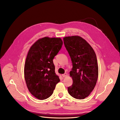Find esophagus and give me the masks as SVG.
<instances>
[{
  "mask_svg": "<svg viewBox=\"0 0 120 120\" xmlns=\"http://www.w3.org/2000/svg\"><path fill=\"white\" fill-rule=\"evenodd\" d=\"M68 75V73H64V74H63L62 75V76L63 77V78H65V77H67V76Z\"/></svg>",
  "mask_w": 120,
  "mask_h": 120,
  "instance_id": "esophagus-1",
  "label": "esophagus"
}]
</instances>
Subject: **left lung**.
Masks as SVG:
<instances>
[{"label": "left lung", "mask_w": 120, "mask_h": 120, "mask_svg": "<svg viewBox=\"0 0 120 120\" xmlns=\"http://www.w3.org/2000/svg\"><path fill=\"white\" fill-rule=\"evenodd\" d=\"M63 39L73 66L70 72L73 83L68 87V92L75 99H84L95 88L98 78L96 53L89 43L79 36L66 37Z\"/></svg>", "instance_id": "1"}]
</instances>
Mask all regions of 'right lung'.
<instances>
[{"label": "right lung", "mask_w": 120, "mask_h": 120, "mask_svg": "<svg viewBox=\"0 0 120 120\" xmlns=\"http://www.w3.org/2000/svg\"><path fill=\"white\" fill-rule=\"evenodd\" d=\"M63 43L60 38L45 37L35 41L28 52L24 79L29 91L39 100L49 98L60 81L55 72L53 59Z\"/></svg>", "instance_id": "add662e5"}]
</instances>
